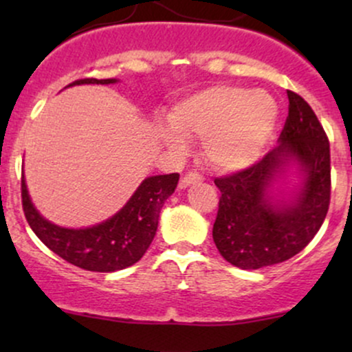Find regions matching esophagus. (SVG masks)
Here are the masks:
<instances>
[{
    "instance_id": "1",
    "label": "esophagus",
    "mask_w": 352,
    "mask_h": 352,
    "mask_svg": "<svg viewBox=\"0 0 352 352\" xmlns=\"http://www.w3.org/2000/svg\"><path fill=\"white\" fill-rule=\"evenodd\" d=\"M200 182H204V177H201L200 173H197V172H188V173H185L184 177H182L180 185L185 188V187H188V185L200 184Z\"/></svg>"
}]
</instances>
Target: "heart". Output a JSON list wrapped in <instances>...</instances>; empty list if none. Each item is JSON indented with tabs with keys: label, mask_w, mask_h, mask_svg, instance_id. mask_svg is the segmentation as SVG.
<instances>
[{
	"label": "heart",
	"mask_w": 352,
	"mask_h": 352,
	"mask_svg": "<svg viewBox=\"0 0 352 352\" xmlns=\"http://www.w3.org/2000/svg\"><path fill=\"white\" fill-rule=\"evenodd\" d=\"M280 120L272 94L245 87L213 86L175 104L170 127H159L160 140L184 152L187 139L201 140V153L220 172H240L263 157Z\"/></svg>",
	"instance_id": "b5f03b06"
}]
</instances>
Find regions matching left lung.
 I'll return each mask as SVG.
<instances>
[{
  "mask_svg": "<svg viewBox=\"0 0 352 352\" xmlns=\"http://www.w3.org/2000/svg\"><path fill=\"white\" fill-rule=\"evenodd\" d=\"M288 119L278 147L245 170L215 179L221 197L213 241L221 256L241 270L289 260L313 240L331 197L329 140L301 96L288 91ZM298 175L292 189L276 188Z\"/></svg>",
  "mask_w": 352,
  "mask_h": 352,
  "instance_id": "8db88e82",
  "label": "left lung"
}]
</instances>
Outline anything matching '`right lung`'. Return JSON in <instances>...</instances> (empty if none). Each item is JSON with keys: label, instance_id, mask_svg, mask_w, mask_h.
<instances>
[{"label": "right lung", "instance_id": "right-lung-1", "mask_svg": "<svg viewBox=\"0 0 352 352\" xmlns=\"http://www.w3.org/2000/svg\"><path fill=\"white\" fill-rule=\"evenodd\" d=\"M117 80L87 78L74 80L67 87L116 84ZM179 177V173L147 177L116 215L87 228H66L46 220L36 210L23 175V210L36 236L67 263L87 272L112 273L137 263L147 252L159 227L160 210L175 192Z\"/></svg>", "mask_w": 352, "mask_h": 352}]
</instances>
